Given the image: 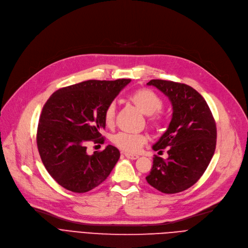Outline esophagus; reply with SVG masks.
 <instances>
[{
  "mask_svg": "<svg viewBox=\"0 0 248 248\" xmlns=\"http://www.w3.org/2000/svg\"><path fill=\"white\" fill-rule=\"evenodd\" d=\"M125 157L128 158V159H132V160H135V159H138L139 156L138 155H133V154H129V153H124Z\"/></svg>",
  "mask_w": 248,
  "mask_h": 248,
  "instance_id": "34e87169",
  "label": "esophagus"
}]
</instances>
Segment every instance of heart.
Returning <instances> with one entry per match:
<instances>
[{
  "label": "heart",
  "instance_id": "b5f03b06",
  "mask_svg": "<svg viewBox=\"0 0 248 248\" xmlns=\"http://www.w3.org/2000/svg\"><path fill=\"white\" fill-rule=\"evenodd\" d=\"M143 114L147 115V122L152 129H157L164 121V116L159 110L162 108L163 101L156 93L150 89H139L128 97ZM116 105L114 102L109 103L104 112V120L107 126H112L115 122ZM112 143L119 149L127 153H136L146 142V138L142 134H130L119 132L111 138Z\"/></svg>",
  "mask_w": 248,
  "mask_h": 248
}]
</instances>
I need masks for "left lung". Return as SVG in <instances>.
<instances>
[{
    "label": "left lung",
    "instance_id": "obj_1",
    "mask_svg": "<svg viewBox=\"0 0 248 248\" xmlns=\"http://www.w3.org/2000/svg\"><path fill=\"white\" fill-rule=\"evenodd\" d=\"M165 94L172 104V119L153 150L167 148L165 160L157 155L146 177L157 190L174 194L195 184L209 165L216 147V124L206 101L186 84L151 80L147 83Z\"/></svg>",
    "mask_w": 248,
    "mask_h": 248
}]
</instances>
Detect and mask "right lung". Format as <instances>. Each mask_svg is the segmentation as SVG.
I'll return each mask as SVG.
<instances>
[{"mask_svg":"<svg viewBox=\"0 0 248 248\" xmlns=\"http://www.w3.org/2000/svg\"><path fill=\"white\" fill-rule=\"evenodd\" d=\"M130 81H84L57 90L44 105L37 131L39 154L53 179L67 190H92L117 163L120 152L112 145L88 155L86 144L104 142L105 109Z\"/></svg>","mask_w":248,"mask_h":248,"instance_id":"right-lung-1","label":"right lung"}]
</instances>
